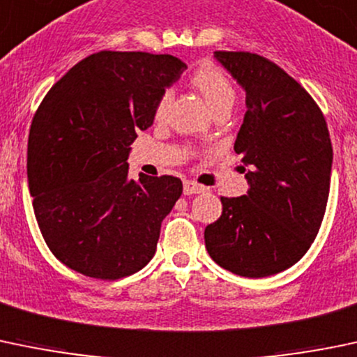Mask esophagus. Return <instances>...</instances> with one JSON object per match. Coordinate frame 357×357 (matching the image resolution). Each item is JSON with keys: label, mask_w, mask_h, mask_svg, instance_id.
<instances>
[{"label": "esophagus", "mask_w": 357, "mask_h": 357, "mask_svg": "<svg viewBox=\"0 0 357 357\" xmlns=\"http://www.w3.org/2000/svg\"><path fill=\"white\" fill-rule=\"evenodd\" d=\"M204 187L199 185V183L192 182V180H185L183 182V194H187V196H190V194H199V192H204Z\"/></svg>", "instance_id": "34e87169"}]
</instances>
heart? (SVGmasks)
<instances>
[{"mask_svg": "<svg viewBox=\"0 0 357 357\" xmlns=\"http://www.w3.org/2000/svg\"><path fill=\"white\" fill-rule=\"evenodd\" d=\"M189 84L206 99L213 113L220 109H230L235 102V87L230 77L222 68L213 63L199 65L190 73ZM172 94L170 91H165L156 102L154 108V119L163 120L167 116L168 106H170Z\"/></svg>", "mask_w": 357, "mask_h": 357, "instance_id": "b5f03b06", "label": "heart"}]
</instances>
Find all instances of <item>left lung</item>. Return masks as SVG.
<instances>
[{
	"mask_svg": "<svg viewBox=\"0 0 357 357\" xmlns=\"http://www.w3.org/2000/svg\"><path fill=\"white\" fill-rule=\"evenodd\" d=\"M215 56L245 89L234 149L249 167V190L222 196L206 249L235 275L270 277L303 258L321 227L333 160L328 127L310 93L271 60L249 51Z\"/></svg>",
	"mask_w": 357,
	"mask_h": 357,
	"instance_id": "left-lung-1",
	"label": "left lung"
}]
</instances>
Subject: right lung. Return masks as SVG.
I'll list each match as a JSON object with an SVG mask.
<instances>
[{
	"label": "right lung",
	"mask_w": 357,
	"mask_h": 357,
	"mask_svg": "<svg viewBox=\"0 0 357 357\" xmlns=\"http://www.w3.org/2000/svg\"><path fill=\"white\" fill-rule=\"evenodd\" d=\"M183 70L172 54L99 51L70 68L39 105L29 132V189L47 248L72 270L116 280L154 256L182 180H128L127 158Z\"/></svg>",
	"instance_id": "obj_1"
}]
</instances>
